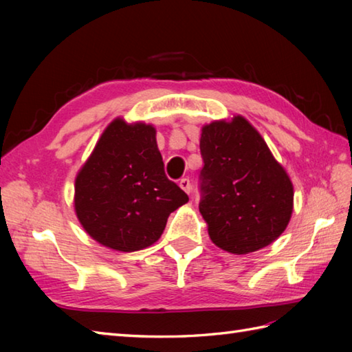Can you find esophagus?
I'll return each instance as SVG.
<instances>
[{
    "instance_id": "34e87169",
    "label": "esophagus",
    "mask_w": 352,
    "mask_h": 352,
    "mask_svg": "<svg viewBox=\"0 0 352 352\" xmlns=\"http://www.w3.org/2000/svg\"><path fill=\"white\" fill-rule=\"evenodd\" d=\"M178 186H180V188H182L186 193H188V195L192 192V184H190L189 178H182L180 183H178Z\"/></svg>"
}]
</instances>
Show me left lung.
Returning a JSON list of instances; mask_svg holds the SVG:
<instances>
[{
	"mask_svg": "<svg viewBox=\"0 0 352 352\" xmlns=\"http://www.w3.org/2000/svg\"><path fill=\"white\" fill-rule=\"evenodd\" d=\"M199 213L212 242L248 254L281 236L294 212V184L260 133L241 115L201 129Z\"/></svg>",
	"mask_w": 352,
	"mask_h": 352,
	"instance_id": "left-lung-1",
	"label": "left lung"
}]
</instances>
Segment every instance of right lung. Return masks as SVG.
I'll use <instances>...</instances> for the list:
<instances>
[{
    "instance_id": "obj_1",
    "label": "right lung",
    "mask_w": 352,
    "mask_h": 352,
    "mask_svg": "<svg viewBox=\"0 0 352 352\" xmlns=\"http://www.w3.org/2000/svg\"><path fill=\"white\" fill-rule=\"evenodd\" d=\"M74 188L81 227L94 241L122 252L159 241L168 216L189 201L164 175L154 126L122 118L102 131Z\"/></svg>"
}]
</instances>
